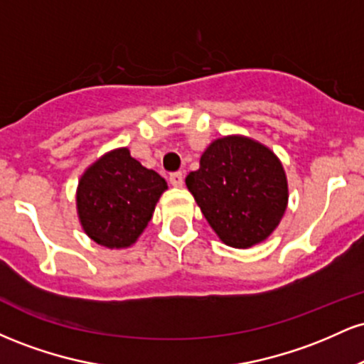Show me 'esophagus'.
<instances>
[{"label":"esophagus","mask_w":364,"mask_h":364,"mask_svg":"<svg viewBox=\"0 0 364 364\" xmlns=\"http://www.w3.org/2000/svg\"><path fill=\"white\" fill-rule=\"evenodd\" d=\"M169 181L173 186H176V188L181 186L183 185V173H179V171H176V173H171Z\"/></svg>","instance_id":"34e87169"}]
</instances>
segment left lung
<instances>
[{"mask_svg": "<svg viewBox=\"0 0 364 364\" xmlns=\"http://www.w3.org/2000/svg\"><path fill=\"white\" fill-rule=\"evenodd\" d=\"M207 223L225 245L250 248L277 228L287 205V181L279 159L245 136H224L203 152L186 176Z\"/></svg>", "mask_w": 364, "mask_h": 364, "instance_id": "left-lung-1", "label": "left lung"}]
</instances>
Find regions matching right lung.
<instances>
[{
  "label": "right lung",
  "mask_w": 364,
  "mask_h": 364,
  "mask_svg": "<svg viewBox=\"0 0 364 364\" xmlns=\"http://www.w3.org/2000/svg\"><path fill=\"white\" fill-rule=\"evenodd\" d=\"M168 183L118 149L85 171L77 191L83 231L107 248H127L147 228Z\"/></svg>",
  "instance_id": "1"
}]
</instances>
